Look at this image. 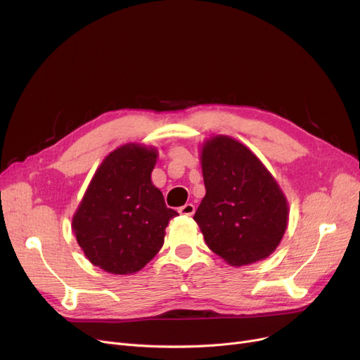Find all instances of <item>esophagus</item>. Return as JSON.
Wrapping results in <instances>:
<instances>
[{
  "mask_svg": "<svg viewBox=\"0 0 360 360\" xmlns=\"http://www.w3.org/2000/svg\"><path fill=\"white\" fill-rule=\"evenodd\" d=\"M194 212H195V206L191 205V202H186L185 206L179 207V213H181V214H185V216H193Z\"/></svg>",
  "mask_w": 360,
  "mask_h": 360,
  "instance_id": "1",
  "label": "esophagus"
}]
</instances>
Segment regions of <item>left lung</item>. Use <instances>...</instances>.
I'll return each instance as SVG.
<instances>
[{
    "label": "left lung",
    "mask_w": 360,
    "mask_h": 360,
    "mask_svg": "<svg viewBox=\"0 0 360 360\" xmlns=\"http://www.w3.org/2000/svg\"><path fill=\"white\" fill-rule=\"evenodd\" d=\"M201 169L206 195L194 221L212 252L232 266L274 253L287 229L288 205L269 170L225 135L202 146Z\"/></svg>",
    "instance_id": "1"
}]
</instances>
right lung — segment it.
<instances>
[{
  "mask_svg": "<svg viewBox=\"0 0 360 360\" xmlns=\"http://www.w3.org/2000/svg\"><path fill=\"white\" fill-rule=\"evenodd\" d=\"M154 148L127 144L103 160L77 207L72 228L84 255L116 275L141 271L159 253L178 212L151 182Z\"/></svg>",
  "mask_w": 360,
  "mask_h": 360,
  "instance_id": "obj_1",
  "label": "right lung"
}]
</instances>
